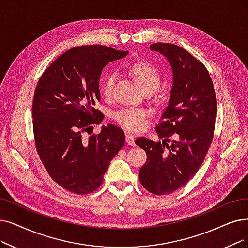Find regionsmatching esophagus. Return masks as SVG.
<instances>
[{"label":"esophagus","instance_id":"34e87169","mask_svg":"<svg viewBox=\"0 0 248 248\" xmlns=\"http://www.w3.org/2000/svg\"><path fill=\"white\" fill-rule=\"evenodd\" d=\"M125 142H126L127 145L135 146V138H134V136H132L130 134H126L125 135Z\"/></svg>","mask_w":248,"mask_h":248}]
</instances>
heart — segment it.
Listing matches in <instances>:
<instances>
[{
    "mask_svg": "<svg viewBox=\"0 0 248 248\" xmlns=\"http://www.w3.org/2000/svg\"><path fill=\"white\" fill-rule=\"evenodd\" d=\"M130 73L144 92H154L158 89L160 85V75L153 64L147 62H138L131 67ZM114 83L115 75L109 74L102 85V94L104 97H110ZM111 116L118 124L130 131L138 132L144 127L147 111L141 108H135V107H124L112 112Z\"/></svg>",
    "mask_w": 248,
    "mask_h": 248,
    "instance_id": "1",
    "label": "heart"
}]
</instances>
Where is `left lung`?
Instances as JSON below:
<instances>
[{
    "mask_svg": "<svg viewBox=\"0 0 248 248\" xmlns=\"http://www.w3.org/2000/svg\"><path fill=\"white\" fill-rule=\"evenodd\" d=\"M150 49L163 55L173 73L168 106L156 131L160 139L176 134L177 140L170 147L147 138H138L135 143L147 153L140 181L148 191L162 196L186 186L202 164L213 141L217 101L207 68L187 50L162 42L151 45Z\"/></svg>",
    "mask_w": 248,
    "mask_h": 248,
    "instance_id": "left-lung-1",
    "label": "left lung"
}]
</instances>
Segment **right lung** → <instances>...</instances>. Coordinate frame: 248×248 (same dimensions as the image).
<instances>
[{
  "label": "right lung",
  "instance_id": "1",
  "mask_svg": "<svg viewBox=\"0 0 248 248\" xmlns=\"http://www.w3.org/2000/svg\"><path fill=\"white\" fill-rule=\"evenodd\" d=\"M128 51L94 45L76 46L60 56L41 75L32 117L35 147L53 181L71 192L97 189L110 161L124 145L120 127L108 124L98 135L84 137L102 121L94 108L100 100L99 79L107 63Z\"/></svg>",
  "mask_w": 248,
  "mask_h": 248
}]
</instances>
